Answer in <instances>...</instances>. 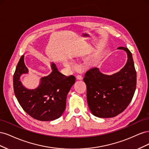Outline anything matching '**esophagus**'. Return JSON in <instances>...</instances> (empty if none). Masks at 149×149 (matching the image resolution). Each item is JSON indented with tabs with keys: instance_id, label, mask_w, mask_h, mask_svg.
I'll list each match as a JSON object with an SVG mask.
<instances>
[{
	"instance_id": "34e87169",
	"label": "esophagus",
	"mask_w": 149,
	"mask_h": 149,
	"mask_svg": "<svg viewBox=\"0 0 149 149\" xmlns=\"http://www.w3.org/2000/svg\"><path fill=\"white\" fill-rule=\"evenodd\" d=\"M76 79L77 80H82L83 79V77L81 76H79V75H78V76H76Z\"/></svg>"
}]
</instances>
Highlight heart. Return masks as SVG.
<instances>
[{"mask_svg": "<svg viewBox=\"0 0 149 149\" xmlns=\"http://www.w3.org/2000/svg\"><path fill=\"white\" fill-rule=\"evenodd\" d=\"M66 66H68V68H70L71 69H73L75 68V65L74 63H73L72 62H66Z\"/></svg>", "mask_w": 149, "mask_h": 149, "instance_id": "b5f03b06", "label": "heart"}]
</instances>
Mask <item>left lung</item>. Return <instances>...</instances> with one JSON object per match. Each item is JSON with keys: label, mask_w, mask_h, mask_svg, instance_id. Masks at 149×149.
Listing matches in <instances>:
<instances>
[{"label": "left lung", "mask_w": 149, "mask_h": 149, "mask_svg": "<svg viewBox=\"0 0 149 149\" xmlns=\"http://www.w3.org/2000/svg\"><path fill=\"white\" fill-rule=\"evenodd\" d=\"M118 49H123L127 55V63L119 72L107 75L93 68L84 74L88 104L92 114L98 118H113L123 112L131 102L136 89L137 74L132 53L127 48Z\"/></svg>", "instance_id": "left-lung-1"}]
</instances>
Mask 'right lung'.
<instances>
[{
	"mask_svg": "<svg viewBox=\"0 0 149 149\" xmlns=\"http://www.w3.org/2000/svg\"><path fill=\"white\" fill-rule=\"evenodd\" d=\"M52 72L40 79L38 86L29 89L20 81L22 74L29 71L22 55L18 63L13 74V90L16 98L23 109L33 118L41 121L55 120L63 113L66 108V97L75 77H68L58 71L55 63L51 65Z\"/></svg>",
	"mask_w": 149,
	"mask_h": 149,
	"instance_id": "obj_1",
	"label": "right lung"
}]
</instances>
